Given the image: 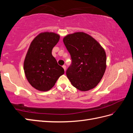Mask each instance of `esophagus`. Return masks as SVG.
I'll return each mask as SVG.
<instances>
[{
    "mask_svg": "<svg viewBox=\"0 0 133 133\" xmlns=\"http://www.w3.org/2000/svg\"><path fill=\"white\" fill-rule=\"evenodd\" d=\"M62 67H63V69H64V71H66V66H65V65H63V66H62Z\"/></svg>",
    "mask_w": 133,
    "mask_h": 133,
    "instance_id": "34e87169",
    "label": "esophagus"
}]
</instances>
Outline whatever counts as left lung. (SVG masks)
I'll list each match as a JSON object with an SVG mask.
<instances>
[{
	"label": "left lung",
	"instance_id": "left-lung-1",
	"mask_svg": "<svg viewBox=\"0 0 133 133\" xmlns=\"http://www.w3.org/2000/svg\"><path fill=\"white\" fill-rule=\"evenodd\" d=\"M63 41L72 59L71 66L66 71L72 85L82 91L94 89L106 70L104 49L91 36L83 32L67 35Z\"/></svg>",
	"mask_w": 133,
	"mask_h": 133
}]
</instances>
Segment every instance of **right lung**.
Wrapping results in <instances>:
<instances>
[{
	"mask_svg": "<svg viewBox=\"0 0 133 133\" xmlns=\"http://www.w3.org/2000/svg\"><path fill=\"white\" fill-rule=\"evenodd\" d=\"M59 38L54 32H41L33 39L27 51L23 64L25 75L31 85L39 91H49L64 73L52 55Z\"/></svg>",
	"mask_w": 133,
	"mask_h": 133,
	"instance_id": "right-lung-1",
	"label": "right lung"
}]
</instances>
